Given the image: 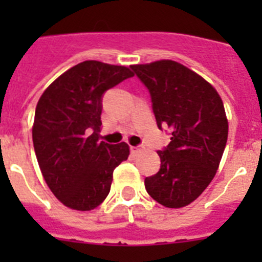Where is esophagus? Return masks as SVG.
Masks as SVG:
<instances>
[{"instance_id":"esophagus-1","label":"esophagus","mask_w":262,"mask_h":262,"mask_svg":"<svg viewBox=\"0 0 262 262\" xmlns=\"http://www.w3.org/2000/svg\"><path fill=\"white\" fill-rule=\"evenodd\" d=\"M129 151H131V154L134 155V156H136V155L139 154V152H142V147H129Z\"/></svg>"}]
</instances>
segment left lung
Listing matches in <instances>:
<instances>
[{
	"label": "left lung",
	"instance_id": "obj_1",
	"mask_svg": "<svg viewBox=\"0 0 262 262\" xmlns=\"http://www.w3.org/2000/svg\"><path fill=\"white\" fill-rule=\"evenodd\" d=\"M152 98L159 128L172 131L159 151L161 166L144 181L147 193L168 209L190 205L209 186L221 164L228 120L216 89L173 60L131 66Z\"/></svg>",
	"mask_w": 262,
	"mask_h": 262
}]
</instances>
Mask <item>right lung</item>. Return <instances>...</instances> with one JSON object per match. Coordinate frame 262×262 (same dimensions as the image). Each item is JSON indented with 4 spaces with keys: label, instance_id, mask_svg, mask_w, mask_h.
<instances>
[{
    "label": "right lung",
    "instance_id": "right-lung-1",
    "mask_svg": "<svg viewBox=\"0 0 262 262\" xmlns=\"http://www.w3.org/2000/svg\"><path fill=\"white\" fill-rule=\"evenodd\" d=\"M131 69L86 60L60 75L43 92L32 124L39 168L53 195L77 211L98 207L110 191L113 170L127 160V143L99 142L102 94Z\"/></svg>",
    "mask_w": 262,
    "mask_h": 262
}]
</instances>
